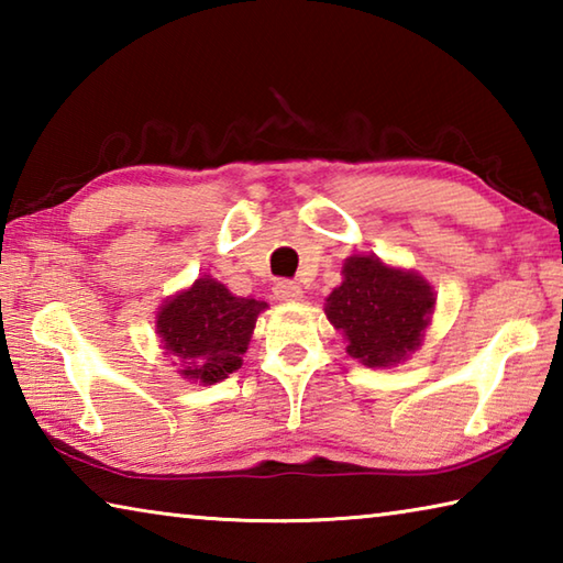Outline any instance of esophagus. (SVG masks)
<instances>
[{"label": "esophagus", "mask_w": 563, "mask_h": 563, "mask_svg": "<svg viewBox=\"0 0 563 563\" xmlns=\"http://www.w3.org/2000/svg\"><path fill=\"white\" fill-rule=\"evenodd\" d=\"M273 292H275V298H278V300H300L302 298V288L292 280H278V283H275Z\"/></svg>", "instance_id": "obj_1"}]
</instances>
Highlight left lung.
I'll return each mask as SVG.
<instances>
[{"mask_svg": "<svg viewBox=\"0 0 563 563\" xmlns=\"http://www.w3.org/2000/svg\"><path fill=\"white\" fill-rule=\"evenodd\" d=\"M342 275L325 300V316L345 332L350 355L369 367H389L415 352L434 310L430 283L373 255H352Z\"/></svg>", "mask_w": 563, "mask_h": 563, "instance_id": "left-lung-1", "label": "left lung"}]
</instances>
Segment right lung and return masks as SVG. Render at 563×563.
<instances>
[{
    "mask_svg": "<svg viewBox=\"0 0 563 563\" xmlns=\"http://www.w3.org/2000/svg\"><path fill=\"white\" fill-rule=\"evenodd\" d=\"M263 300L235 298L213 278H198L194 288L170 298L158 312V338L180 357V375L213 385L241 367Z\"/></svg>",
    "mask_w": 563,
    "mask_h": 563,
    "instance_id": "obj_1",
    "label": "right lung"
}]
</instances>
